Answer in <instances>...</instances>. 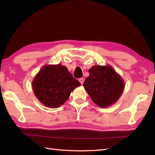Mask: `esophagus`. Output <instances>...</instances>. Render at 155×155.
<instances>
[{
    "mask_svg": "<svg viewBox=\"0 0 155 155\" xmlns=\"http://www.w3.org/2000/svg\"><path fill=\"white\" fill-rule=\"evenodd\" d=\"M78 81H79V82H80L81 84H83V83H84V78H79V79H78Z\"/></svg>",
    "mask_w": 155,
    "mask_h": 155,
    "instance_id": "34e87169",
    "label": "esophagus"
}]
</instances>
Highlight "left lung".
I'll return each instance as SVG.
<instances>
[{
  "label": "left lung",
  "mask_w": 155,
  "mask_h": 155,
  "mask_svg": "<svg viewBox=\"0 0 155 155\" xmlns=\"http://www.w3.org/2000/svg\"><path fill=\"white\" fill-rule=\"evenodd\" d=\"M88 72L89 76L85 79L83 87L95 104L106 108L119 99L124 83L113 67L95 65Z\"/></svg>",
  "instance_id": "1"
}]
</instances>
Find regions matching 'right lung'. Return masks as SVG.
<instances>
[{"label": "right lung", "instance_id": "obj_1", "mask_svg": "<svg viewBox=\"0 0 155 155\" xmlns=\"http://www.w3.org/2000/svg\"><path fill=\"white\" fill-rule=\"evenodd\" d=\"M81 83L62 64L44 66L32 83L34 93L45 106L58 108L70 97L71 92Z\"/></svg>", "mask_w": 155, "mask_h": 155}]
</instances>
